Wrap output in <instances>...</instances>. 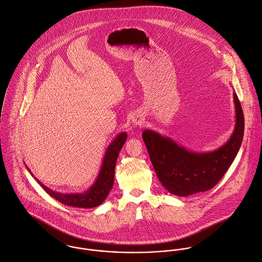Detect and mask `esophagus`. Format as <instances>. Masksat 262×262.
Segmentation results:
<instances>
[{
  "label": "esophagus",
  "mask_w": 262,
  "mask_h": 262,
  "mask_svg": "<svg viewBox=\"0 0 262 262\" xmlns=\"http://www.w3.org/2000/svg\"><path fill=\"white\" fill-rule=\"evenodd\" d=\"M133 122H134V124H135V125H142V123H143L141 118H140V119H138V120H134Z\"/></svg>",
  "instance_id": "esophagus-1"
}]
</instances>
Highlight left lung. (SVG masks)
Instances as JSON below:
<instances>
[{
  "label": "left lung",
  "instance_id": "8db88e82",
  "mask_svg": "<svg viewBox=\"0 0 262 262\" xmlns=\"http://www.w3.org/2000/svg\"><path fill=\"white\" fill-rule=\"evenodd\" d=\"M233 99L234 130L226 144L214 151L193 152L155 130L143 132V140L158 178L170 193L183 198L208 191L228 171L240 150L244 136V115L235 92Z\"/></svg>",
  "mask_w": 262,
  "mask_h": 262
}]
</instances>
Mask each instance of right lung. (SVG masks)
Returning <instances> with one entry per match:
<instances>
[{
    "instance_id": "right-lung-1",
    "label": "right lung",
    "mask_w": 262,
    "mask_h": 262,
    "mask_svg": "<svg viewBox=\"0 0 262 262\" xmlns=\"http://www.w3.org/2000/svg\"><path fill=\"white\" fill-rule=\"evenodd\" d=\"M127 138L126 133L118 134L109 146L106 148L102 164L99 170V173L93 182V184L84 192L79 193H60L57 191H53L45 184H42L34 175L31 173L29 168L26 166L27 170L31 174V176L39 183V185L52 196L59 203L75 208H83V209H91L100 206L108 195L110 189L113 186L114 182V170L115 164L118 157L119 151L123 147Z\"/></svg>"
}]
</instances>
